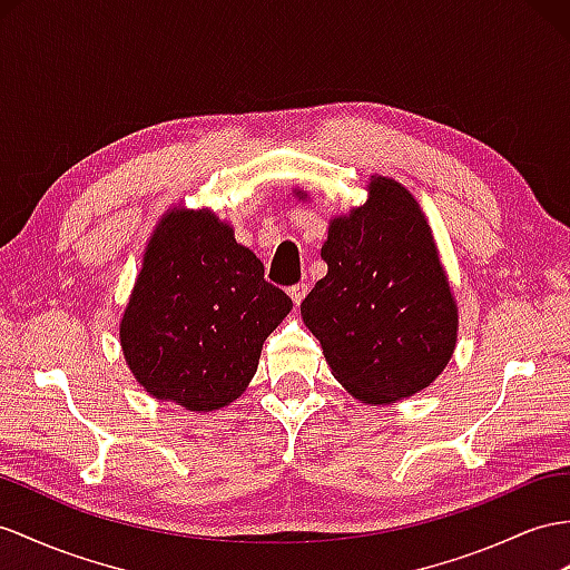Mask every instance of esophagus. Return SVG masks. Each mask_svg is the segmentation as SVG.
I'll return each mask as SVG.
<instances>
[{
    "mask_svg": "<svg viewBox=\"0 0 570 570\" xmlns=\"http://www.w3.org/2000/svg\"><path fill=\"white\" fill-rule=\"evenodd\" d=\"M305 294H308V284H296V286L288 288V296H291V301H294L296 305H301Z\"/></svg>",
    "mask_w": 570,
    "mask_h": 570,
    "instance_id": "obj_1",
    "label": "esophagus"
}]
</instances>
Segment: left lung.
<instances>
[{"instance_id":"1","label":"left lung","mask_w":570,"mask_h":570,"mask_svg":"<svg viewBox=\"0 0 570 570\" xmlns=\"http://www.w3.org/2000/svg\"><path fill=\"white\" fill-rule=\"evenodd\" d=\"M320 255L327 274L301 315L332 375L368 404L429 387L455 352L458 305L410 189L373 175L366 204L332 218Z\"/></svg>"}]
</instances>
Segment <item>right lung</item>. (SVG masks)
Segmentation results:
<instances>
[{"instance_id":"right-lung-1","label":"right lung","mask_w":570,"mask_h":570,"mask_svg":"<svg viewBox=\"0 0 570 570\" xmlns=\"http://www.w3.org/2000/svg\"><path fill=\"white\" fill-rule=\"evenodd\" d=\"M291 308L228 224L207 209H170L122 315V354L151 397L214 412L243 395Z\"/></svg>"}]
</instances>
